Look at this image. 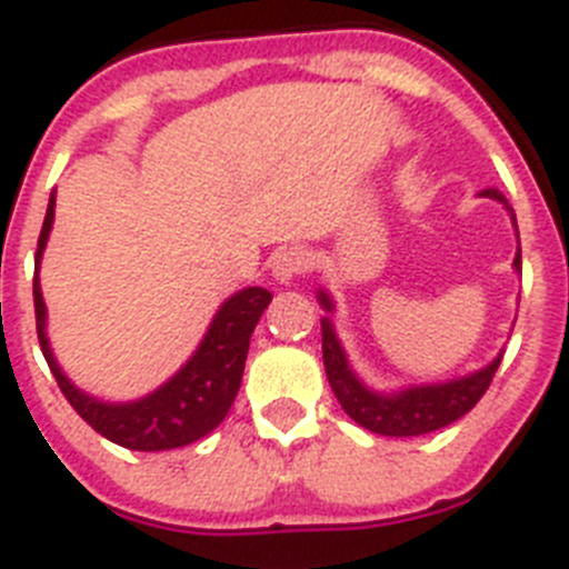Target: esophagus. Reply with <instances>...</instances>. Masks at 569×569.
<instances>
[{
    "mask_svg": "<svg viewBox=\"0 0 569 569\" xmlns=\"http://www.w3.org/2000/svg\"><path fill=\"white\" fill-rule=\"evenodd\" d=\"M305 264H308V253L301 248H281L279 253H273V259H270V276H273L279 284H288V281H293L296 276L305 270Z\"/></svg>",
    "mask_w": 569,
    "mask_h": 569,
    "instance_id": "obj_1",
    "label": "esophagus"
}]
</instances>
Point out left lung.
I'll return each instance as SVG.
<instances>
[{"mask_svg":"<svg viewBox=\"0 0 569 569\" xmlns=\"http://www.w3.org/2000/svg\"><path fill=\"white\" fill-rule=\"evenodd\" d=\"M481 199H492L510 213L512 230L519 239V224H516V213H512L510 202L505 193L496 188L481 190ZM512 270L521 276V241L516 248V259H512ZM316 301L321 305L325 316H321V353H325V373H328L330 387H333L336 399H339L341 410H345L356 425H361L370 433L379 436H425L441 430V427L453 425L461 416L470 413L476 401L487 393L492 376L501 365V353L492 356L479 370H470L465 376H453L445 381H419V385L393 387V390H379L370 387L356 367L347 359V350L341 345L339 333H336L333 313L336 301L328 288L316 290Z\"/></svg>","mask_w":569,"mask_h":569,"instance_id":"obj_1","label":"left lung"}]
</instances>
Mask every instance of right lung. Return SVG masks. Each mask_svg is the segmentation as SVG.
<instances>
[{
    "mask_svg": "<svg viewBox=\"0 0 569 569\" xmlns=\"http://www.w3.org/2000/svg\"><path fill=\"white\" fill-rule=\"evenodd\" d=\"M57 219V190L50 193L42 233L37 244V276H33V308H37V333L50 373L59 381V390L70 407L88 421L99 436L128 450H173L204 439L222 425L239 393L250 336L273 296L264 288H241L219 305L210 319L202 341L168 381L128 401H108L88 393L68 379L48 339V308L39 284V268L48 248L50 230Z\"/></svg>",
    "mask_w": 569,
    "mask_h": 569,
    "instance_id": "obj_1",
    "label": "right lung"
}]
</instances>
